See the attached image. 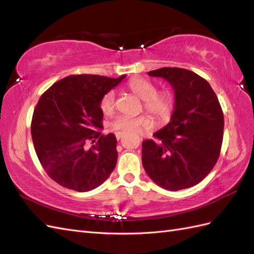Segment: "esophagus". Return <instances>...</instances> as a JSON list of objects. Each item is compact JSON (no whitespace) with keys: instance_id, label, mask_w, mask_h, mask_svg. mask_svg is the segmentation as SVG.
Returning <instances> with one entry per match:
<instances>
[{"instance_id":"1","label":"esophagus","mask_w":254,"mask_h":254,"mask_svg":"<svg viewBox=\"0 0 254 254\" xmlns=\"http://www.w3.org/2000/svg\"><path fill=\"white\" fill-rule=\"evenodd\" d=\"M122 135H123V134H122V133H120V132H118V133H115V136H117V139H118V140H120V139H121V137H122Z\"/></svg>"}]
</instances>
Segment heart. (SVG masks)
Segmentation results:
<instances>
[{"instance_id":"heart-1","label":"heart","mask_w":254,"mask_h":254,"mask_svg":"<svg viewBox=\"0 0 254 254\" xmlns=\"http://www.w3.org/2000/svg\"><path fill=\"white\" fill-rule=\"evenodd\" d=\"M128 89L137 97L143 99L144 109L150 113L160 123L167 122L171 119L174 108L175 98L171 91H158L156 83L152 81L134 77L128 82ZM117 105L114 91H109L102 97L99 108L105 114H111ZM152 126V121L148 115L140 117H128L119 115L110 123V128L120 133H140L144 129H149Z\"/></svg>"}]
</instances>
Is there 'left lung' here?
<instances>
[{
    "label": "left lung",
    "mask_w": 254,
    "mask_h": 254,
    "mask_svg": "<svg viewBox=\"0 0 254 254\" xmlns=\"http://www.w3.org/2000/svg\"><path fill=\"white\" fill-rule=\"evenodd\" d=\"M175 91L171 122L142 143L145 172L158 186L179 190L202 181L216 164L224 137V113L215 92L201 76L181 67L148 72Z\"/></svg>",
    "instance_id": "8db88e82"
}]
</instances>
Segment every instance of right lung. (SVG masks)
<instances>
[{
	"instance_id": "add662e5",
	"label": "right lung",
	"mask_w": 254,
	"mask_h": 254,
	"mask_svg": "<svg viewBox=\"0 0 254 254\" xmlns=\"http://www.w3.org/2000/svg\"><path fill=\"white\" fill-rule=\"evenodd\" d=\"M125 77L72 75L41 95L30 125L34 147L44 171L61 187L88 191L113 172L118 142L113 133L97 131L104 118L99 103Z\"/></svg>"
}]
</instances>
